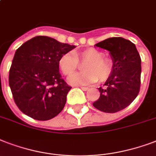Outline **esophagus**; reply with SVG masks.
Listing matches in <instances>:
<instances>
[{"label":"esophagus","mask_w":156,"mask_h":156,"mask_svg":"<svg viewBox=\"0 0 156 156\" xmlns=\"http://www.w3.org/2000/svg\"><path fill=\"white\" fill-rule=\"evenodd\" d=\"M81 88H82V90H83V91H87V90H88V87H81Z\"/></svg>","instance_id":"34e87169"}]
</instances>
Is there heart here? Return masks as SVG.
I'll use <instances>...</instances> for the list:
<instances>
[{"label": "heart", "instance_id": "obj_1", "mask_svg": "<svg viewBox=\"0 0 156 156\" xmlns=\"http://www.w3.org/2000/svg\"><path fill=\"white\" fill-rule=\"evenodd\" d=\"M78 62H86L83 66L84 72L73 74L77 69ZM114 61L104 57L101 51L95 48H88L80 52L65 53L60 57L59 67L64 75L69 77V82L72 85H86L100 81L106 80L114 71Z\"/></svg>", "mask_w": 156, "mask_h": 156}]
</instances>
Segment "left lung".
Wrapping results in <instances>:
<instances>
[{"instance_id":"1","label":"left lung","mask_w":156,"mask_h":156,"mask_svg":"<svg viewBox=\"0 0 156 156\" xmlns=\"http://www.w3.org/2000/svg\"><path fill=\"white\" fill-rule=\"evenodd\" d=\"M96 46L110 51L114 71L104 87H99V99L93 106L105 113H116L133 101L141 86V57L136 46L123 37H110Z\"/></svg>"}]
</instances>
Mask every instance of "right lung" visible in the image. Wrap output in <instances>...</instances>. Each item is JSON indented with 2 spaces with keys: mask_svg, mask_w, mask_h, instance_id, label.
I'll list each match as a JSON object with an SVG mask.
<instances>
[{
  "mask_svg": "<svg viewBox=\"0 0 156 156\" xmlns=\"http://www.w3.org/2000/svg\"><path fill=\"white\" fill-rule=\"evenodd\" d=\"M75 48L55 39L37 36L15 51L9 85L18 108L33 119H51L62 111L71 87L59 73V60Z\"/></svg>",
  "mask_w": 156,
  "mask_h": 156,
  "instance_id": "right-lung-1",
  "label": "right lung"
}]
</instances>
